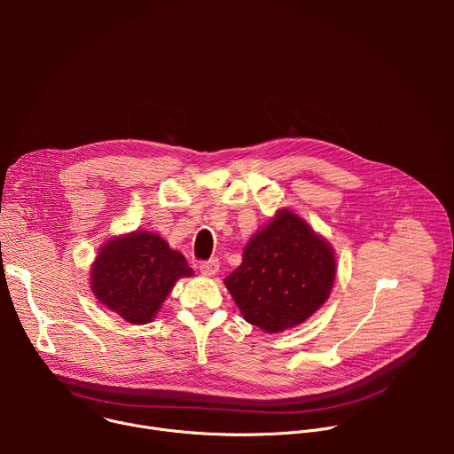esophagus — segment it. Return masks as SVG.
<instances>
[{"mask_svg":"<svg viewBox=\"0 0 454 454\" xmlns=\"http://www.w3.org/2000/svg\"><path fill=\"white\" fill-rule=\"evenodd\" d=\"M200 270H201V273L205 275V277H215L217 273H219V261H208V262H203L201 266H200Z\"/></svg>","mask_w":454,"mask_h":454,"instance_id":"34e87169","label":"esophagus"}]
</instances>
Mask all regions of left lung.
Here are the masks:
<instances>
[{
  "label": "left lung",
  "instance_id": "8db88e82",
  "mask_svg": "<svg viewBox=\"0 0 454 454\" xmlns=\"http://www.w3.org/2000/svg\"><path fill=\"white\" fill-rule=\"evenodd\" d=\"M331 242L289 208H280L242 251L224 278L242 317L268 334L307 321L331 296L336 280Z\"/></svg>",
  "mask_w": 454,
  "mask_h": 454
}]
</instances>
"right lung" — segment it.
Segmentation results:
<instances>
[{"mask_svg":"<svg viewBox=\"0 0 454 454\" xmlns=\"http://www.w3.org/2000/svg\"><path fill=\"white\" fill-rule=\"evenodd\" d=\"M184 277H193V270L183 253L158 233L137 230L100 246L90 270V286L100 305L131 325H145Z\"/></svg>","mask_w":454,"mask_h":454,"instance_id":"1","label":"right lung"}]
</instances>
